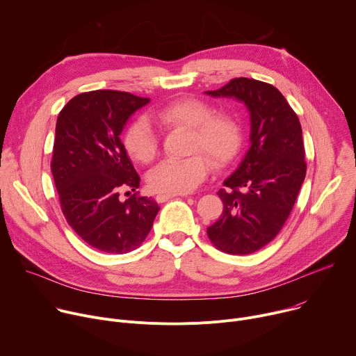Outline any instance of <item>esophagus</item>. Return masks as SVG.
<instances>
[{"mask_svg":"<svg viewBox=\"0 0 356 356\" xmlns=\"http://www.w3.org/2000/svg\"><path fill=\"white\" fill-rule=\"evenodd\" d=\"M175 196H178V195H170V193H158V195L155 196V200H156V202L163 204V202H167V201H170V200L175 198Z\"/></svg>","mask_w":356,"mask_h":356,"instance_id":"1","label":"esophagus"}]
</instances>
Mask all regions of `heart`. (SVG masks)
Wrapping results in <instances>:
<instances>
[{"label":"heart","instance_id":"b5f03b06","mask_svg":"<svg viewBox=\"0 0 356 356\" xmlns=\"http://www.w3.org/2000/svg\"><path fill=\"white\" fill-rule=\"evenodd\" d=\"M151 117L165 127L189 129V151L204 153L216 168L229 164L239 149L241 127L236 118L225 111L213 113L212 106L201 99H177ZM124 145L136 161L147 164L156 156L160 141L149 122L138 118L129 127ZM203 156L193 154L161 161L148 174L149 186L155 192L170 195L192 192L209 174V163Z\"/></svg>","mask_w":356,"mask_h":356}]
</instances>
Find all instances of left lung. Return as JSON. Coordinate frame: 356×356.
Listing matches in <instances>:
<instances>
[{"label":"left lung","instance_id":"left-lung-1","mask_svg":"<svg viewBox=\"0 0 356 356\" xmlns=\"http://www.w3.org/2000/svg\"><path fill=\"white\" fill-rule=\"evenodd\" d=\"M205 93L242 102L250 114V147L223 181V212L207 230L219 250L250 254L279 234L304 182L301 124L279 89L256 79L236 77Z\"/></svg>","mask_w":356,"mask_h":356}]
</instances>
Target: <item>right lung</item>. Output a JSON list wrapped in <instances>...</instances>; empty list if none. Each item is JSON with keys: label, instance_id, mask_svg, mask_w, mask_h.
<instances>
[{"label": "right lung", "instance_id": "1", "mask_svg": "<svg viewBox=\"0 0 356 356\" xmlns=\"http://www.w3.org/2000/svg\"><path fill=\"white\" fill-rule=\"evenodd\" d=\"M149 99L118 90L74 96L58 115L51 170L69 226L92 248L124 254L151 230L160 207L152 198L120 191L140 186L120 134L133 113Z\"/></svg>", "mask_w": 356, "mask_h": 356}]
</instances>
